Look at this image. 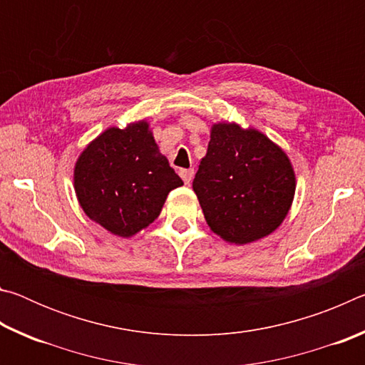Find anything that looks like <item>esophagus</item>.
Masks as SVG:
<instances>
[{
	"label": "esophagus",
	"instance_id": "esophagus-1",
	"mask_svg": "<svg viewBox=\"0 0 365 365\" xmlns=\"http://www.w3.org/2000/svg\"><path fill=\"white\" fill-rule=\"evenodd\" d=\"M178 174H180V177L183 178L185 185H190V183H191V180H193L195 170H193V169H182L180 172H178Z\"/></svg>",
	"mask_w": 365,
	"mask_h": 365
}]
</instances>
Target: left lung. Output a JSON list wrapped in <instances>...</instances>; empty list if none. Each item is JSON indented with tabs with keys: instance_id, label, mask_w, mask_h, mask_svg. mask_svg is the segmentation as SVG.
<instances>
[{
	"instance_id": "obj_1",
	"label": "left lung",
	"mask_w": 365,
	"mask_h": 365,
	"mask_svg": "<svg viewBox=\"0 0 365 365\" xmlns=\"http://www.w3.org/2000/svg\"><path fill=\"white\" fill-rule=\"evenodd\" d=\"M193 190L211 230L227 243L248 245L285 220L296 177L287 153L262 132L219 122L211 127Z\"/></svg>"
}]
</instances>
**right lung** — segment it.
<instances>
[{"mask_svg":"<svg viewBox=\"0 0 365 365\" xmlns=\"http://www.w3.org/2000/svg\"><path fill=\"white\" fill-rule=\"evenodd\" d=\"M182 185L146 120L106 128L73 168V188L83 212L122 238L153 224L168 195Z\"/></svg>","mask_w":365,"mask_h":365,"instance_id":"1","label":"right lung"}]
</instances>
